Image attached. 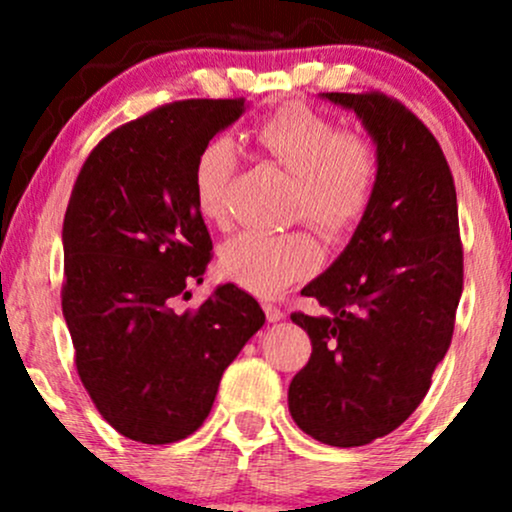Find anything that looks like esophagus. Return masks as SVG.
Segmentation results:
<instances>
[{
	"instance_id": "34e87169",
	"label": "esophagus",
	"mask_w": 512,
	"mask_h": 512,
	"mask_svg": "<svg viewBox=\"0 0 512 512\" xmlns=\"http://www.w3.org/2000/svg\"><path fill=\"white\" fill-rule=\"evenodd\" d=\"M264 313H267V320L269 322H281L286 317V313L281 308H276V305H272V303H267L264 305Z\"/></svg>"
}]
</instances>
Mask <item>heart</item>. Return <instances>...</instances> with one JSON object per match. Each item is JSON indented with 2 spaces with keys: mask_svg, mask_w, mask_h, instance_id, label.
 Instances as JSON below:
<instances>
[{
  "mask_svg": "<svg viewBox=\"0 0 512 512\" xmlns=\"http://www.w3.org/2000/svg\"><path fill=\"white\" fill-rule=\"evenodd\" d=\"M255 142L296 178L293 207L327 236L354 231L373 202L378 161L366 139L339 132L327 115L303 103H291L264 117ZM236 168L231 139L214 137L199 149L192 168L195 207L204 221L226 216V190ZM322 250L310 233L279 236L240 233L223 245L219 269L228 281L255 296L272 298L320 267Z\"/></svg>",
  "mask_w": 512,
  "mask_h": 512,
  "instance_id": "obj_1",
  "label": "heart"
}]
</instances>
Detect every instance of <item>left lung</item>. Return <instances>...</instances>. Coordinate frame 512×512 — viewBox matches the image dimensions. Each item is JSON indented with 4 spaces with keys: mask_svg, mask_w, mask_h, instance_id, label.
<instances>
[{
    "mask_svg": "<svg viewBox=\"0 0 512 512\" xmlns=\"http://www.w3.org/2000/svg\"><path fill=\"white\" fill-rule=\"evenodd\" d=\"M320 98L361 120L378 182L342 255L301 291L330 313L291 315L313 354L291 380L289 411L320 443L356 448L426 397L455 327L462 243L455 182L424 122L383 93Z\"/></svg>",
    "mask_w": 512,
    "mask_h": 512,
    "instance_id": "8db88e82",
    "label": "left lung"
}]
</instances>
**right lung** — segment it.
Segmentation results:
<instances>
[{"label": "right lung", "mask_w": 512, "mask_h": 512, "mask_svg": "<svg viewBox=\"0 0 512 512\" xmlns=\"http://www.w3.org/2000/svg\"><path fill=\"white\" fill-rule=\"evenodd\" d=\"M245 101H180L115 129L86 158L62 226V315L76 370L125 438L163 445L209 416L223 370L264 325L260 303L219 284L175 313L211 260L192 168Z\"/></svg>", "instance_id": "right-lung-1"}]
</instances>
